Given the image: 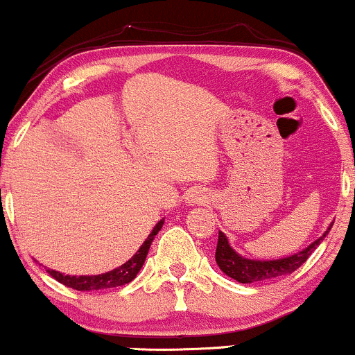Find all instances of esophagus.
Instances as JSON below:
<instances>
[{"label": "esophagus", "mask_w": 355, "mask_h": 355, "mask_svg": "<svg viewBox=\"0 0 355 355\" xmlns=\"http://www.w3.org/2000/svg\"><path fill=\"white\" fill-rule=\"evenodd\" d=\"M184 201L188 205H191V207H196V205H205L208 201V194L203 191V189H189L188 193H186V198Z\"/></svg>", "instance_id": "1"}]
</instances>
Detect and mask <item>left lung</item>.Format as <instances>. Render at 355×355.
<instances>
[{
    "label": "left lung",
    "mask_w": 355,
    "mask_h": 355,
    "mask_svg": "<svg viewBox=\"0 0 355 355\" xmlns=\"http://www.w3.org/2000/svg\"><path fill=\"white\" fill-rule=\"evenodd\" d=\"M331 225L334 223H330V227L327 228L325 234L320 239H316L315 242H311L306 249L300 250V252H296L295 255H289V257L274 259V261H255V259L243 257V255L237 254L232 249L230 243H228L227 235H225L223 232H220L215 252L216 264H218V268L222 269L228 277H232V279L243 284L276 279V277L295 272L301 264H304L306 259L311 255V252H313L316 247L322 243V240L327 237Z\"/></svg>",
    "instance_id": "obj_1"
}]
</instances>
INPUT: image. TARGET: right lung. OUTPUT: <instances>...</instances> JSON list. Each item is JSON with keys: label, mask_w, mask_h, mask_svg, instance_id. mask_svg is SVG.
I'll return each mask as SVG.
<instances>
[{"label": "right lung", "mask_w": 355, "mask_h": 355, "mask_svg": "<svg viewBox=\"0 0 355 355\" xmlns=\"http://www.w3.org/2000/svg\"><path fill=\"white\" fill-rule=\"evenodd\" d=\"M164 225V220L157 222L154 228H152L150 235L146 239V242L140 245V249L137 250V254L133 255L132 259H128L125 264H121L120 268L110 270V272L98 274V276H66V274L59 272V270L47 269V272L51 274L54 279L59 281L60 284L67 286V288L78 289V291H96V289H112L116 288V286L128 284L130 281L135 279V276L139 274V270L142 269L144 262H146V257L148 254V249H150V243L154 240L157 232L161 230Z\"/></svg>", "instance_id": "obj_1"}]
</instances>
